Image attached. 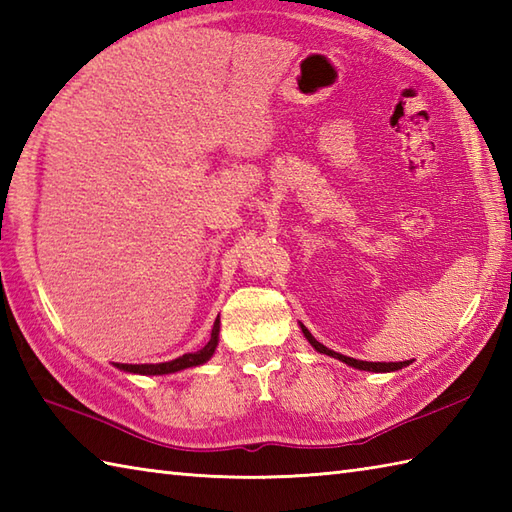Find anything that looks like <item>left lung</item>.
Wrapping results in <instances>:
<instances>
[{"mask_svg": "<svg viewBox=\"0 0 512 512\" xmlns=\"http://www.w3.org/2000/svg\"><path fill=\"white\" fill-rule=\"evenodd\" d=\"M299 325H301V332H303V336H306L308 343L314 347V350L321 352V354H328V356L336 358V361H341V363L350 365V367H354V369H363V372H376V374H385V372H398V369H402V367L411 365V361H402V363H367V361H356V358L343 356V354H339V352L330 350V347H325L323 343H319L317 339H314V336L310 334V330L306 328V325H303V323H299Z\"/></svg>", "mask_w": 512, "mask_h": 512, "instance_id": "8db88e82", "label": "left lung"}]
</instances>
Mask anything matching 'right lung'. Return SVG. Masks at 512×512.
Masks as SVG:
<instances>
[{"label":"right lung","instance_id":"add662e5","mask_svg":"<svg viewBox=\"0 0 512 512\" xmlns=\"http://www.w3.org/2000/svg\"><path fill=\"white\" fill-rule=\"evenodd\" d=\"M217 343H220V317L215 319L213 323V330H211V339L206 343L202 350L198 352H189V354H182L178 358H173V361L167 363H149V365H127V363H114L116 369H121V372L127 374H140V376H165V374H176L182 372V369H189V367H198L204 365L206 361H211V356L217 350Z\"/></svg>","mask_w":512,"mask_h":512}]
</instances>
